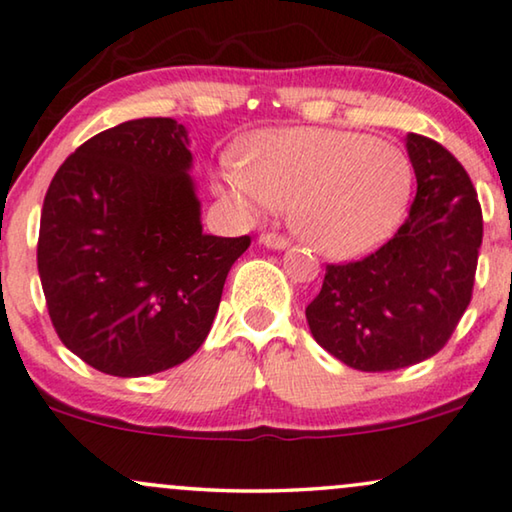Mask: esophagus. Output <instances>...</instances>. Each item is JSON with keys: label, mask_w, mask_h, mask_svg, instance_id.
I'll return each mask as SVG.
<instances>
[{"label": "esophagus", "mask_w": 512, "mask_h": 512, "mask_svg": "<svg viewBox=\"0 0 512 512\" xmlns=\"http://www.w3.org/2000/svg\"><path fill=\"white\" fill-rule=\"evenodd\" d=\"M261 244H265V247H270V249H286L288 247V240L284 238V235H279V233H263L261 235Z\"/></svg>", "instance_id": "obj_1"}]
</instances>
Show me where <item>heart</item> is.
<instances>
[{
    "mask_svg": "<svg viewBox=\"0 0 512 512\" xmlns=\"http://www.w3.org/2000/svg\"><path fill=\"white\" fill-rule=\"evenodd\" d=\"M219 191L249 217L293 207L295 228L311 247L346 258L395 231L413 168L399 147L367 133L281 129L249 140L247 164L226 161Z\"/></svg>",
    "mask_w": 512,
    "mask_h": 512,
    "instance_id": "obj_1",
    "label": "heart"
}]
</instances>
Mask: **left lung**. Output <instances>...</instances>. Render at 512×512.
Returning <instances> with one entry per match:
<instances>
[{
    "label": "left lung",
    "instance_id": "8db88e82",
    "mask_svg": "<svg viewBox=\"0 0 512 512\" xmlns=\"http://www.w3.org/2000/svg\"><path fill=\"white\" fill-rule=\"evenodd\" d=\"M418 191L388 242L325 265L307 305L311 335L360 372H395L432 358L453 337L476 281L483 212L469 173L436 140L406 138Z\"/></svg>",
    "mask_w": 512,
    "mask_h": 512
}]
</instances>
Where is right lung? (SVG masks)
Here are the masks:
<instances>
[{"mask_svg":"<svg viewBox=\"0 0 512 512\" xmlns=\"http://www.w3.org/2000/svg\"><path fill=\"white\" fill-rule=\"evenodd\" d=\"M187 131L143 117L69 154L41 210L36 263L62 344L103 374H159L191 358L251 238L205 235Z\"/></svg>","mask_w":512,"mask_h":512,"instance_id":"right-lung-1","label":"right lung"}]
</instances>
